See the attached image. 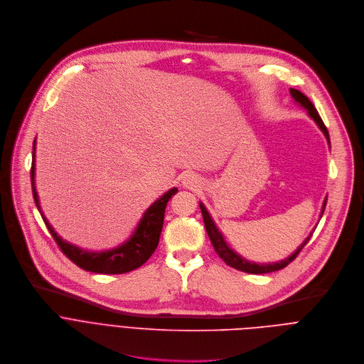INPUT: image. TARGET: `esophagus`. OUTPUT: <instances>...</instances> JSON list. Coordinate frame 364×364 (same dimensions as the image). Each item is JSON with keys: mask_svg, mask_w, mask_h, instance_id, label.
Listing matches in <instances>:
<instances>
[{"mask_svg": "<svg viewBox=\"0 0 364 364\" xmlns=\"http://www.w3.org/2000/svg\"><path fill=\"white\" fill-rule=\"evenodd\" d=\"M183 185H185L186 188H189V189H195V188L199 186V182H198V179H196L195 176L186 175V176L183 178Z\"/></svg>", "mask_w": 364, "mask_h": 364, "instance_id": "34e87169", "label": "esophagus"}]
</instances>
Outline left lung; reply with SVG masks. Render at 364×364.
I'll use <instances>...</instances> for the list:
<instances>
[{"label": "left lung", "instance_id": "left-lung-1", "mask_svg": "<svg viewBox=\"0 0 364 364\" xmlns=\"http://www.w3.org/2000/svg\"><path fill=\"white\" fill-rule=\"evenodd\" d=\"M289 93H291V96L294 97V100L296 102H299L303 107H306L307 110H309V114L316 120V123L318 124V127L323 130V133L326 134V137H327V140L330 141V136H328V130H327V127H326V124L323 123V120H321V117H320V114L317 113V110H316V107H314V105L307 99V96H304L301 92H299V90H296V89H289ZM326 203H327V199L324 200V205H323V212H324V208H326ZM199 206H200V212H202V218H203V224H205V230H206V232H208V237H209V240H210V242H212V245H213V250H215V252L220 255V258H223L224 261H225V264L227 265H230V267H232V268H235V269H238V271H244V272H248V274H267V272H274V271H278V269H281V268H284V267H287L289 262H293L296 258H297V255L300 254V251L306 247V244L310 241V238H311V235L303 242V245L291 255V257H288L287 259H284V261H281V262H275V264H254V262H250V261H245L244 258H241L240 255H237L228 245H227V242L224 241V238H223V235H221V232L218 231V228L215 227V224H213V221L210 220V216H209V213L206 212V209H205V206L202 205V203H199ZM321 212V213H323Z\"/></svg>", "mask_w": 364, "mask_h": 364}]
</instances>
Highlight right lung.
<instances>
[{
    "instance_id": "right-lung-1",
    "label": "right lung",
    "mask_w": 364,
    "mask_h": 364,
    "mask_svg": "<svg viewBox=\"0 0 364 364\" xmlns=\"http://www.w3.org/2000/svg\"><path fill=\"white\" fill-rule=\"evenodd\" d=\"M34 149H36V140H34ZM34 152H33V164H31V188H33V196L34 202L43 216V221L46 227L48 228L51 237L54 238L55 244L61 250V252L75 262L82 269L97 272V274H124L129 271H133L146 262L152 254L155 252L158 244L161 231L164 227V218H165V209L169 202V199L178 192L176 188L168 191L161 199H158L151 208L144 212L141 221L139 223V227L136 228L132 238L120 245L119 248L105 251V252H89L83 251L75 245L68 242H64L51 228V225L47 223L44 218L40 205H38V196L34 186Z\"/></svg>"
}]
</instances>
